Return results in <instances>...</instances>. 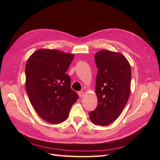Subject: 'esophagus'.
<instances>
[{
    "label": "esophagus",
    "instance_id": "34e87169",
    "mask_svg": "<svg viewBox=\"0 0 160 160\" xmlns=\"http://www.w3.org/2000/svg\"><path fill=\"white\" fill-rule=\"evenodd\" d=\"M78 94H79V98H82V97H83V96L84 95L83 91H79V92H78Z\"/></svg>",
    "mask_w": 160,
    "mask_h": 160
}]
</instances>
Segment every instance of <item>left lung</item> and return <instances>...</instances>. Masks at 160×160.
Returning a JSON list of instances; mask_svg holds the SVG:
<instances>
[{
  "label": "left lung",
  "mask_w": 160,
  "mask_h": 160,
  "mask_svg": "<svg viewBox=\"0 0 160 160\" xmlns=\"http://www.w3.org/2000/svg\"><path fill=\"white\" fill-rule=\"evenodd\" d=\"M95 60L98 69L95 85L98 101L89 115L94 124L105 126L117 119L128 102L132 71L126 58L119 52L100 51Z\"/></svg>",
  "instance_id": "8db88e82"
}]
</instances>
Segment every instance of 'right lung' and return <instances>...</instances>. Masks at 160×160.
Here are the masks:
<instances>
[{"label":"right lung","mask_w":160,"mask_h":160,"mask_svg":"<svg viewBox=\"0 0 160 160\" xmlns=\"http://www.w3.org/2000/svg\"><path fill=\"white\" fill-rule=\"evenodd\" d=\"M74 58L57 50L39 49L28 58L25 67L26 90L38 115L52 124L67 118L79 96L71 88L65 72Z\"/></svg>","instance_id":"obj_1"}]
</instances>
